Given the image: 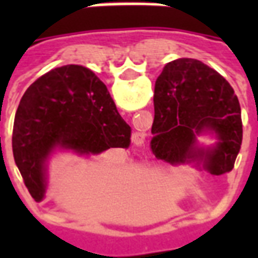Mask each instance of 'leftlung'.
Masks as SVG:
<instances>
[{"label":"left lung","mask_w":258,"mask_h":258,"mask_svg":"<svg viewBox=\"0 0 258 258\" xmlns=\"http://www.w3.org/2000/svg\"><path fill=\"white\" fill-rule=\"evenodd\" d=\"M152 153L171 166L189 164L214 175L233 168L242 145L238 96L221 74L200 60L168 62L155 84ZM210 135L213 146L199 138Z\"/></svg>","instance_id":"8db88e82"}]
</instances>
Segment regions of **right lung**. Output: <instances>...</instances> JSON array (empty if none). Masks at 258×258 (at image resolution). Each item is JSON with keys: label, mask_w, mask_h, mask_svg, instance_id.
<instances>
[{"label": "right lung", "mask_w": 258, "mask_h": 258, "mask_svg": "<svg viewBox=\"0 0 258 258\" xmlns=\"http://www.w3.org/2000/svg\"><path fill=\"white\" fill-rule=\"evenodd\" d=\"M131 127L118 114L106 85L91 69L66 64L27 88L15 116L12 151L36 202L45 198L48 162L56 151L95 156L128 148Z\"/></svg>", "instance_id": "1"}]
</instances>
